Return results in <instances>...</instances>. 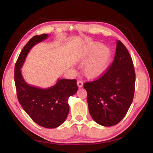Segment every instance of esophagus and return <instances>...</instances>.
<instances>
[{
	"label": "esophagus",
	"instance_id": "obj_1",
	"mask_svg": "<svg viewBox=\"0 0 153 153\" xmlns=\"http://www.w3.org/2000/svg\"><path fill=\"white\" fill-rule=\"evenodd\" d=\"M77 86L79 87H82L83 85V81L81 80H77Z\"/></svg>",
	"mask_w": 153,
	"mask_h": 153
}]
</instances>
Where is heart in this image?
Segmentation results:
<instances>
[{"mask_svg": "<svg viewBox=\"0 0 153 153\" xmlns=\"http://www.w3.org/2000/svg\"><path fill=\"white\" fill-rule=\"evenodd\" d=\"M111 56L110 49L99 42H93L83 51L81 58L88 60L85 66V73L88 77L100 76L107 69Z\"/></svg>", "mask_w": 153, "mask_h": 153, "instance_id": "obj_1", "label": "heart"}]
</instances>
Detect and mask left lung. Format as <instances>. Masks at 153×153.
<instances>
[{
    "label": "left lung",
    "instance_id": "1",
    "mask_svg": "<svg viewBox=\"0 0 153 153\" xmlns=\"http://www.w3.org/2000/svg\"><path fill=\"white\" fill-rule=\"evenodd\" d=\"M136 74L131 55L120 40L114 60L98 79L85 83L89 113L98 124L111 126L125 117L132 104Z\"/></svg>",
    "mask_w": 153,
    "mask_h": 153
}]
</instances>
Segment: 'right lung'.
Wrapping results in <instances>:
<instances>
[{
	"instance_id": "right-lung-1",
	"label": "right lung",
	"mask_w": 153,
	"mask_h": 153,
	"mask_svg": "<svg viewBox=\"0 0 153 153\" xmlns=\"http://www.w3.org/2000/svg\"><path fill=\"white\" fill-rule=\"evenodd\" d=\"M47 37V34L36 35L25 45L16 63L14 81L17 99L25 111L38 125L54 128L62 124L68 114V100L77 91L76 79H59L55 86L42 89L28 85L20 70L30 49Z\"/></svg>"
}]
</instances>
